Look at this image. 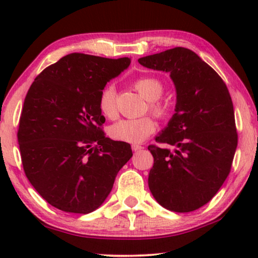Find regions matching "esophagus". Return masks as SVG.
Here are the masks:
<instances>
[{
    "label": "esophagus",
    "instance_id": "esophagus-1",
    "mask_svg": "<svg viewBox=\"0 0 258 258\" xmlns=\"http://www.w3.org/2000/svg\"><path fill=\"white\" fill-rule=\"evenodd\" d=\"M132 149H133V151H139V150H142L143 147L140 146V144H133Z\"/></svg>",
    "mask_w": 258,
    "mask_h": 258
}]
</instances>
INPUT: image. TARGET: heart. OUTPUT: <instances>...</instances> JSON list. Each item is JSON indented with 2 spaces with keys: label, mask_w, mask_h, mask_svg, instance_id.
<instances>
[{
  "label": "heart",
  "mask_w": 258,
  "mask_h": 258,
  "mask_svg": "<svg viewBox=\"0 0 258 258\" xmlns=\"http://www.w3.org/2000/svg\"><path fill=\"white\" fill-rule=\"evenodd\" d=\"M134 87L142 96L149 101V109L157 117L164 118L169 115L170 108L167 103L158 100L163 93V84L156 77H141L134 82ZM98 107L105 117L114 118L116 116V90L109 84L101 91ZM156 129L155 121L150 116L139 118H124L114 123L109 129V134L116 141L129 143L143 142Z\"/></svg>",
  "instance_id": "heart-1"
}]
</instances>
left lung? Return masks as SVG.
Here are the masks:
<instances>
[{
    "label": "left lung",
    "mask_w": 258,
    "mask_h": 258,
    "mask_svg": "<svg viewBox=\"0 0 258 258\" xmlns=\"http://www.w3.org/2000/svg\"><path fill=\"white\" fill-rule=\"evenodd\" d=\"M146 68L170 74L175 114L156 136L172 149L149 146L148 184L165 209L189 213L207 204L223 184L237 148L234 105L218 74L196 52L176 47L139 58Z\"/></svg>",
    "instance_id": "obj_1"
}]
</instances>
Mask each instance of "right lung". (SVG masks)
Listing matches in <instances>:
<instances>
[{"instance_id": "1", "label": "right lung", "mask_w": 258, "mask_h": 258, "mask_svg": "<svg viewBox=\"0 0 258 258\" xmlns=\"http://www.w3.org/2000/svg\"><path fill=\"white\" fill-rule=\"evenodd\" d=\"M130 62L73 52L45 68L28 90L17 133L21 157L31 185L52 207L96 210L132 158L130 144L105 137L98 107L105 84Z\"/></svg>"}]
</instances>
